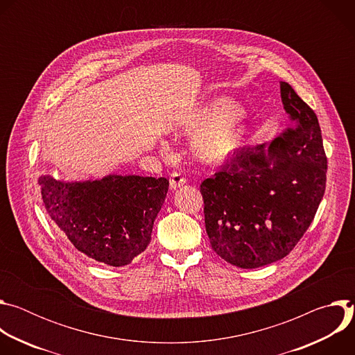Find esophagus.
Masks as SVG:
<instances>
[{"label": "esophagus", "mask_w": 355, "mask_h": 355, "mask_svg": "<svg viewBox=\"0 0 355 355\" xmlns=\"http://www.w3.org/2000/svg\"><path fill=\"white\" fill-rule=\"evenodd\" d=\"M185 182H187L185 177H184L182 174H180V173H173V174L170 175V188H171V189L181 188V187L185 185Z\"/></svg>", "instance_id": "esophagus-1"}]
</instances>
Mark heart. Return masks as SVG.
I'll return each instance as SVG.
<instances>
[{
  "label": "heart",
  "mask_w": 355,
  "mask_h": 355,
  "mask_svg": "<svg viewBox=\"0 0 355 355\" xmlns=\"http://www.w3.org/2000/svg\"><path fill=\"white\" fill-rule=\"evenodd\" d=\"M244 108L229 96H216L209 103L178 115L167 128L170 133H191V153L196 162L219 166L243 150L250 128L241 119Z\"/></svg>",
  "instance_id": "obj_1"
}]
</instances>
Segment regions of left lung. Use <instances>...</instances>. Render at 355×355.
<instances>
[{
	"mask_svg": "<svg viewBox=\"0 0 355 355\" xmlns=\"http://www.w3.org/2000/svg\"><path fill=\"white\" fill-rule=\"evenodd\" d=\"M296 128L267 148H243L222 171L200 184L205 227L214 251L239 268L286 257L311 226L326 189L327 159L316 114L279 83Z\"/></svg>",
	"mask_w": 355,
	"mask_h": 355,
	"instance_id": "8db88e82",
	"label": "left lung"
}]
</instances>
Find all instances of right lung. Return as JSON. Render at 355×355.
Instances as JSON below:
<instances>
[{
    "mask_svg": "<svg viewBox=\"0 0 355 355\" xmlns=\"http://www.w3.org/2000/svg\"><path fill=\"white\" fill-rule=\"evenodd\" d=\"M44 208L88 259L123 267L147 248L168 191L164 177L110 174L66 181L39 177Z\"/></svg>",
    "mask_w": 355,
    "mask_h": 355,
    "instance_id": "obj_1",
    "label": "right lung"
}]
</instances>
